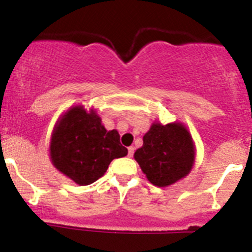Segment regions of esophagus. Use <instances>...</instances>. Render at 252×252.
Returning a JSON list of instances; mask_svg holds the SVG:
<instances>
[{
    "mask_svg": "<svg viewBox=\"0 0 252 252\" xmlns=\"http://www.w3.org/2000/svg\"><path fill=\"white\" fill-rule=\"evenodd\" d=\"M133 152H135V147H133V146L128 147V157H132Z\"/></svg>",
    "mask_w": 252,
    "mask_h": 252,
    "instance_id": "1",
    "label": "esophagus"
}]
</instances>
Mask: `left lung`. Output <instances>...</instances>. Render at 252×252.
<instances>
[{"label":"left lung","instance_id":"8db88e82","mask_svg":"<svg viewBox=\"0 0 252 252\" xmlns=\"http://www.w3.org/2000/svg\"><path fill=\"white\" fill-rule=\"evenodd\" d=\"M146 178L156 187H168L188 176L195 160V145L182 122L156 121L133 155Z\"/></svg>","mask_w":252,"mask_h":252}]
</instances>
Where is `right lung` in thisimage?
Instances as JSON below:
<instances>
[{"label": "right lung", "instance_id": "1", "mask_svg": "<svg viewBox=\"0 0 252 252\" xmlns=\"http://www.w3.org/2000/svg\"><path fill=\"white\" fill-rule=\"evenodd\" d=\"M127 148L116 130L107 131L94 109L71 106L58 119L49 143L52 164L79 186L101 178L115 158L125 157Z\"/></svg>", "mask_w": 252, "mask_h": 252}]
</instances>
